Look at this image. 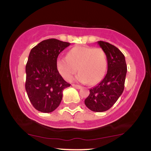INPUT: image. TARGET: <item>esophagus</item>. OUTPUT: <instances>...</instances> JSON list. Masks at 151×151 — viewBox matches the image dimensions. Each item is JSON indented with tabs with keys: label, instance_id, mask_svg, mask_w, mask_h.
<instances>
[{
	"label": "esophagus",
	"instance_id": "esophagus-1",
	"mask_svg": "<svg viewBox=\"0 0 151 151\" xmlns=\"http://www.w3.org/2000/svg\"><path fill=\"white\" fill-rule=\"evenodd\" d=\"M72 86L74 88H76V89H81V86L80 85H77V84H72Z\"/></svg>",
	"mask_w": 151,
	"mask_h": 151
}]
</instances>
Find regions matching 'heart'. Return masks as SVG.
Segmentation results:
<instances>
[{"instance_id":"heart-1","label":"heart","mask_w":151,"mask_h":151,"mask_svg":"<svg viewBox=\"0 0 151 151\" xmlns=\"http://www.w3.org/2000/svg\"><path fill=\"white\" fill-rule=\"evenodd\" d=\"M59 73L65 80L70 81L77 72L76 79L82 83L94 84L103 79L106 73L108 60L101 48L77 46L60 57L56 62Z\"/></svg>"}]
</instances>
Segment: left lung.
<instances>
[{
  "instance_id": "1",
  "label": "left lung",
  "mask_w": 151,
  "mask_h": 151,
  "mask_svg": "<svg viewBox=\"0 0 151 151\" xmlns=\"http://www.w3.org/2000/svg\"><path fill=\"white\" fill-rule=\"evenodd\" d=\"M108 60V70L99 84L89 90L84 104L90 110L103 112L109 110L120 97L124 89L127 66L124 54L110 43L99 41Z\"/></svg>"
}]
</instances>
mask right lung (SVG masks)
Returning a JSON list of instances; mask_svg holds the SVG:
<instances>
[{"label": "right lung", "mask_w": 151, "mask_h": 151, "mask_svg": "<svg viewBox=\"0 0 151 151\" xmlns=\"http://www.w3.org/2000/svg\"><path fill=\"white\" fill-rule=\"evenodd\" d=\"M70 45L52 38L31 50L25 67V90L31 104L39 111H55L62 101L63 90L70 86L56 66L58 55Z\"/></svg>", "instance_id": "add662e5"}]
</instances>
